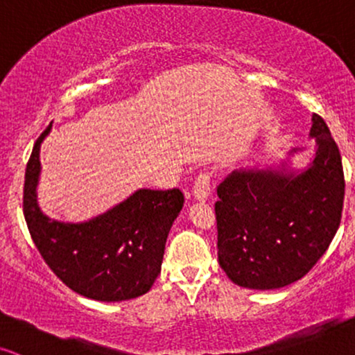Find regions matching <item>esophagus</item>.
Segmentation results:
<instances>
[{"instance_id":"1","label":"esophagus","mask_w":355,"mask_h":355,"mask_svg":"<svg viewBox=\"0 0 355 355\" xmlns=\"http://www.w3.org/2000/svg\"><path fill=\"white\" fill-rule=\"evenodd\" d=\"M211 182L212 178L209 173H200L194 181V187H192V194L198 200H205L211 194Z\"/></svg>"}]
</instances>
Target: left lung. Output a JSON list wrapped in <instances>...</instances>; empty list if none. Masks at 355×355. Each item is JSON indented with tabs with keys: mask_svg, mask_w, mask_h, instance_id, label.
Segmentation results:
<instances>
[{
	"mask_svg": "<svg viewBox=\"0 0 355 355\" xmlns=\"http://www.w3.org/2000/svg\"><path fill=\"white\" fill-rule=\"evenodd\" d=\"M318 151L301 174L234 171L217 187V257L239 286L275 290L303 278L324 255L344 205L340 153L321 116Z\"/></svg>",
	"mask_w": 355,
	"mask_h": 355,
	"instance_id": "obj_1",
	"label": "left lung"
}]
</instances>
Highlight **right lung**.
<instances>
[{
    "mask_svg": "<svg viewBox=\"0 0 355 355\" xmlns=\"http://www.w3.org/2000/svg\"><path fill=\"white\" fill-rule=\"evenodd\" d=\"M51 126L36 139L26 166L23 211L31 239L55 277L78 295L97 301L138 298L161 273L166 239L184 194L139 189L84 224L52 220L36 200L39 148Z\"/></svg>",
    "mask_w": 355,
    "mask_h": 355,
    "instance_id": "add662e5",
    "label": "right lung"
}]
</instances>
